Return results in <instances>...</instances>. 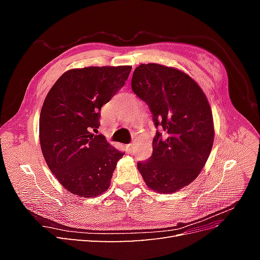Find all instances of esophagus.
Here are the masks:
<instances>
[{
    "instance_id": "obj_1",
    "label": "esophagus",
    "mask_w": 260,
    "mask_h": 260,
    "mask_svg": "<svg viewBox=\"0 0 260 260\" xmlns=\"http://www.w3.org/2000/svg\"><path fill=\"white\" fill-rule=\"evenodd\" d=\"M133 147H135V146H133V144H132V143L127 144V149H128V152H129V153H132V151H133Z\"/></svg>"
}]
</instances>
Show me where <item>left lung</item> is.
<instances>
[{
	"label": "left lung",
	"instance_id": "8db88e82",
	"mask_svg": "<svg viewBox=\"0 0 260 260\" xmlns=\"http://www.w3.org/2000/svg\"><path fill=\"white\" fill-rule=\"evenodd\" d=\"M131 86L157 129L152 156L138 169L151 190L176 192L193 182L210 154L215 131L208 101L190 76L158 64L137 67Z\"/></svg>",
	"mask_w": 260,
	"mask_h": 260
}]
</instances>
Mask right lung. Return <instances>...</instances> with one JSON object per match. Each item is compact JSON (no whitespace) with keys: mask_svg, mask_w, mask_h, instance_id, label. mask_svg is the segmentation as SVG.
I'll list each match as a JSON object with an SVG mask.
<instances>
[{"mask_svg":"<svg viewBox=\"0 0 260 260\" xmlns=\"http://www.w3.org/2000/svg\"><path fill=\"white\" fill-rule=\"evenodd\" d=\"M131 66L68 70L54 83L40 114V143L52 174L81 198L105 192L124 152L109 144L100 127L101 108L127 81Z\"/></svg>","mask_w":260,"mask_h":260,"instance_id":"1","label":"right lung"}]
</instances>
